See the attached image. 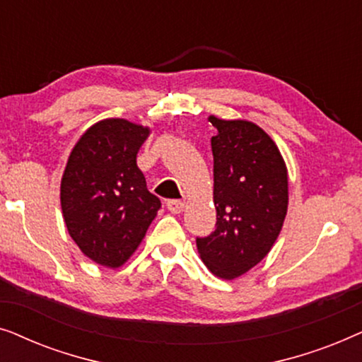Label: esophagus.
Segmentation results:
<instances>
[{"instance_id": "obj_1", "label": "esophagus", "mask_w": 362, "mask_h": 362, "mask_svg": "<svg viewBox=\"0 0 362 362\" xmlns=\"http://www.w3.org/2000/svg\"><path fill=\"white\" fill-rule=\"evenodd\" d=\"M166 207H168V211L173 212V214H181V212L185 211L186 202L180 201V199H170L166 202Z\"/></svg>"}]
</instances>
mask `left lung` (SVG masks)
Listing matches in <instances>:
<instances>
[{"instance_id":"1","label":"left lung","mask_w":362,"mask_h":362,"mask_svg":"<svg viewBox=\"0 0 362 362\" xmlns=\"http://www.w3.org/2000/svg\"><path fill=\"white\" fill-rule=\"evenodd\" d=\"M214 156V232L197 237L201 259L224 280L244 275L269 254L288 207L286 166L274 140L245 120L209 117Z\"/></svg>"}]
</instances>
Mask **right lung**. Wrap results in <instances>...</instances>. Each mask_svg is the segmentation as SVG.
<instances>
[{"label":"right lung","instance_id":"right-lung-1","mask_svg":"<svg viewBox=\"0 0 362 362\" xmlns=\"http://www.w3.org/2000/svg\"><path fill=\"white\" fill-rule=\"evenodd\" d=\"M148 135L145 127L108 118L88 128L69 156L61 182L64 221L78 249L98 265L125 264L161 207L136 166Z\"/></svg>","mask_w":362,"mask_h":362}]
</instances>
